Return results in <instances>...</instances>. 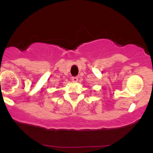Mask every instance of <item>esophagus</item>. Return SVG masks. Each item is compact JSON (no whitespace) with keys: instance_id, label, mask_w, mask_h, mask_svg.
Here are the masks:
<instances>
[{"instance_id":"1","label":"esophagus","mask_w":153,"mask_h":153,"mask_svg":"<svg viewBox=\"0 0 153 153\" xmlns=\"http://www.w3.org/2000/svg\"><path fill=\"white\" fill-rule=\"evenodd\" d=\"M72 82H74V83L78 82V77H72Z\"/></svg>"}]
</instances>
